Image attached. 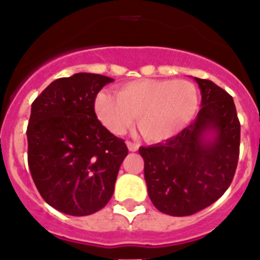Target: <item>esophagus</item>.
Here are the masks:
<instances>
[{"label":"esophagus","mask_w":260,"mask_h":260,"mask_svg":"<svg viewBox=\"0 0 260 260\" xmlns=\"http://www.w3.org/2000/svg\"><path fill=\"white\" fill-rule=\"evenodd\" d=\"M126 147H128L129 152H136L139 149V144L132 143V141H126Z\"/></svg>","instance_id":"esophagus-1"}]
</instances>
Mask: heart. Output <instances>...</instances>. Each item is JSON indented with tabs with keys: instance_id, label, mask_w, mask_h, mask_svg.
Listing matches in <instances>:
<instances>
[{
	"instance_id": "1",
	"label": "heart",
	"mask_w": 260,
	"mask_h": 260,
	"mask_svg": "<svg viewBox=\"0 0 260 260\" xmlns=\"http://www.w3.org/2000/svg\"><path fill=\"white\" fill-rule=\"evenodd\" d=\"M197 87L189 80L139 79L124 84L117 95L102 91L95 99L99 120L120 135L132 124L134 115L141 135L150 141L176 136L198 110Z\"/></svg>"
}]
</instances>
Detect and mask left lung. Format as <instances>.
I'll return each mask as SVG.
<instances>
[{"label": "left lung", "mask_w": 260, "mask_h": 260, "mask_svg": "<svg viewBox=\"0 0 260 260\" xmlns=\"http://www.w3.org/2000/svg\"><path fill=\"white\" fill-rule=\"evenodd\" d=\"M194 80L202 96L196 120L165 143L139 149L152 204L173 217L191 215L215 202L230 186L239 157L234 100L211 80Z\"/></svg>", "instance_id": "left-lung-1"}]
</instances>
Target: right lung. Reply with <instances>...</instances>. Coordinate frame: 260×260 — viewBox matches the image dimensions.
<instances>
[{
    "label": "right lung",
    "mask_w": 260,
    "mask_h": 260,
    "mask_svg": "<svg viewBox=\"0 0 260 260\" xmlns=\"http://www.w3.org/2000/svg\"><path fill=\"white\" fill-rule=\"evenodd\" d=\"M112 78L78 73L50 83L31 104L27 125L30 173L43 200L64 214L103 209L128 154L124 140L100 123L95 98Z\"/></svg>",
    "instance_id": "add662e5"
}]
</instances>
